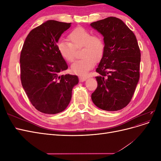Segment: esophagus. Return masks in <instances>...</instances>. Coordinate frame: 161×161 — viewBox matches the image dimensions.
Masks as SVG:
<instances>
[{"instance_id": "obj_1", "label": "esophagus", "mask_w": 161, "mask_h": 161, "mask_svg": "<svg viewBox=\"0 0 161 161\" xmlns=\"http://www.w3.org/2000/svg\"><path fill=\"white\" fill-rule=\"evenodd\" d=\"M87 79H88V77L85 76H79V80L80 82H84Z\"/></svg>"}]
</instances>
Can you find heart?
Segmentation results:
<instances>
[{
	"mask_svg": "<svg viewBox=\"0 0 161 161\" xmlns=\"http://www.w3.org/2000/svg\"><path fill=\"white\" fill-rule=\"evenodd\" d=\"M68 40L59 41L57 44L58 53L63 59L72 62L75 59V49L82 47V58L75 61L71 66V70L77 75H85L103 56L105 44L102 38L92 36L91 31L79 27L72 30L68 36Z\"/></svg>",
	"mask_w": 161,
	"mask_h": 161,
	"instance_id": "heart-1",
	"label": "heart"
}]
</instances>
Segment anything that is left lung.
I'll return each instance as SVG.
<instances>
[{
    "label": "left lung",
    "mask_w": 161,
    "mask_h": 161,
    "mask_svg": "<svg viewBox=\"0 0 161 161\" xmlns=\"http://www.w3.org/2000/svg\"><path fill=\"white\" fill-rule=\"evenodd\" d=\"M103 36L105 50L97 68L94 104L105 111H118L130 102L140 78V50L134 33L121 20L109 17L91 23Z\"/></svg>",
    "instance_id": "8db88e82"
}]
</instances>
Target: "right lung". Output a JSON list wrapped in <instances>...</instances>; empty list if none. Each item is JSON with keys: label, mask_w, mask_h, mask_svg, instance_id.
<instances>
[{"label": "right lung", "mask_w": 161, "mask_h": 161, "mask_svg": "<svg viewBox=\"0 0 161 161\" xmlns=\"http://www.w3.org/2000/svg\"><path fill=\"white\" fill-rule=\"evenodd\" d=\"M71 23L49 20L32 30L20 56L21 80L31 104L39 111L56 114L69 105L76 75H60L68 65L58 53L57 43Z\"/></svg>", "instance_id": "right-lung-1"}]
</instances>
